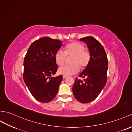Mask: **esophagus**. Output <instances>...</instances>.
Returning a JSON list of instances; mask_svg holds the SVG:
<instances>
[{
  "mask_svg": "<svg viewBox=\"0 0 132 132\" xmlns=\"http://www.w3.org/2000/svg\"><path fill=\"white\" fill-rule=\"evenodd\" d=\"M67 77V76H64V75H63V78H64H64H66Z\"/></svg>",
  "mask_w": 132,
  "mask_h": 132,
  "instance_id": "obj_1",
  "label": "esophagus"
}]
</instances>
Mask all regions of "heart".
<instances>
[{
	"mask_svg": "<svg viewBox=\"0 0 132 132\" xmlns=\"http://www.w3.org/2000/svg\"><path fill=\"white\" fill-rule=\"evenodd\" d=\"M70 63L59 68L58 72L64 76H70L78 73L80 68L84 69L87 67L91 59L90 51L85 49V46L80 42H73L67 44L64 47V52L58 50L54 54L55 60L58 65L64 64L67 56H72Z\"/></svg>",
	"mask_w": 132,
	"mask_h": 132,
	"instance_id": "heart-1",
	"label": "heart"
}]
</instances>
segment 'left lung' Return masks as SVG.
Masks as SVG:
<instances>
[{"mask_svg": "<svg viewBox=\"0 0 132 132\" xmlns=\"http://www.w3.org/2000/svg\"><path fill=\"white\" fill-rule=\"evenodd\" d=\"M86 43L91 54L90 62L79 76L84 81L76 78L72 88L74 97L81 103H88L96 99L106 83L108 60L104 47L93 37L80 39Z\"/></svg>", "mask_w": 132, "mask_h": 132, "instance_id": "1", "label": "left lung"}]
</instances>
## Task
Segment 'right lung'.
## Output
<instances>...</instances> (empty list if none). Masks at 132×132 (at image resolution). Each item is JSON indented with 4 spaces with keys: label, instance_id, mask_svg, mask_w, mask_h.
Returning a JSON list of instances; mask_svg holds the SVG:
<instances>
[{
    "label": "right lung",
    "instance_id": "add662e5",
    "mask_svg": "<svg viewBox=\"0 0 132 132\" xmlns=\"http://www.w3.org/2000/svg\"><path fill=\"white\" fill-rule=\"evenodd\" d=\"M62 42L43 37L32 43L24 60L23 79L33 97L42 103H48L55 98L62 82V75L52 77L58 66L54 54Z\"/></svg>",
    "mask_w": 132,
    "mask_h": 132
}]
</instances>
